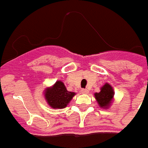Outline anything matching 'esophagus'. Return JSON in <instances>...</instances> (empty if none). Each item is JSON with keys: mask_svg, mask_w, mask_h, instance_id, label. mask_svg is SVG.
I'll return each instance as SVG.
<instances>
[{"mask_svg": "<svg viewBox=\"0 0 148 148\" xmlns=\"http://www.w3.org/2000/svg\"><path fill=\"white\" fill-rule=\"evenodd\" d=\"M82 93L85 94V95H86V94L88 93V91L87 89H82Z\"/></svg>", "mask_w": 148, "mask_h": 148, "instance_id": "obj_1", "label": "esophagus"}]
</instances>
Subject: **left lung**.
Here are the masks:
<instances>
[{
	"label": "left lung",
	"instance_id": "1",
	"mask_svg": "<svg viewBox=\"0 0 148 148\" xmlns=\"http://www.w3.org/2000/svg\"><path fill=\"white\" fill-rule=\"evenodd\" d=\"M94 95L99 107L103 109H107L110 108L111 103L113 101L114 90L109 83H105L101 88L100 92H96L94 94Z\"/></svg>",
	"mask_w": 148,
	"mask_h": 148
}]
</instances>
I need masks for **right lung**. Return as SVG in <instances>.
<instances>
[{"label":"right lung","instance_id":"right-lung-1","mask_svg":"<svg viewBox=\"0 0 148 148\" xmlns=\"http://www.w3.org/2000/svg\"><path fill=\"white\" fill-rule=\"evenodd\" d=\"M76 95L75 92L67 91L64 83L59 80L51 87H47L44 91V96L46 102L53 109L65 108Z\"/></svg>","mask_w":148,"mask_h":148}]
</instances>
